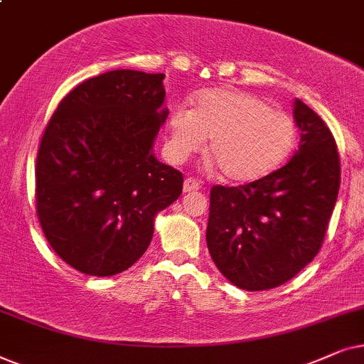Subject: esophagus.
I'll return each mask as SVG.
<instances>
[{
    "mask_svg": "<svg viewBox=\"0 0 364 364\" xmlns=\"http://www.w3.org/2000/svg\"><path fill=\"white\" fill-rule=\"evenodd\" d=\"M198 190H200V185H198L196 179H193V178L185 179V183H183V191L193 193V191H198Z\"/></svg>",
    "mask_w": 364,
    "mask_h": 364,
    "instance_id": "obj_1",
    "label": "esophagus"
}]
</instances>
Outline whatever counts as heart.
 <instances>
[{
	"instance_id": "heart-1",
	"label": "heart",
	"mask_w": 364,
	"mask_h": 364,
	"mask_svg": "<svg viewBox=\"0 0 364 364\" xmlns=\"http://www.w3.org/2000/svg\"><path fill=\"white\" fill-rule=\"evenodd\" d=\"M193 109L178 106L168 119L166 153L186 161L208 143V156L232 183H248L274 171L298 143V126L288 113L259 96L235 88L196 93Z\"/></svg>"
}]
</instances>
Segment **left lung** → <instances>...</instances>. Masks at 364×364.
<instances>
[{
	"instance_id": "obj_1",
	"label": "left lung",
	"mask_w": 364,
	"mask_h": 364,
	"mask_svg": "<svg viewBox=\"0 0 364 364\" xmlns=\"http://www.w3.org/2000/svg\"><path fill=\"white\" fill-rule=\"evenodd\" d=\"M301 132L283 168L245 186H215L208 250L221 274L246 291H263L296 276L321 248L340 191V156L324 121L294 100Z\"/></svg>"
}]
</instances>
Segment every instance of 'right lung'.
Instances as JSON below:
<instances>
[{
  "label": "right lung",
  "mask_w": 364,
  "mask_h": 364,
  "mask_svg": "<svg viewBox=\"0 0 364 364\" xmlns=\"http://www.w3.org/2000/svg\"><path fill=\"white\" fill-rule=\"evenodd\" d=\"M163 73L113 70L77 85L48 123L36 161V211L60 258L90 276L132 268L183 174L154 156L168 118Z\"/></svg>",
  "instance_id": "right-lung-1"
}]
</instances>
